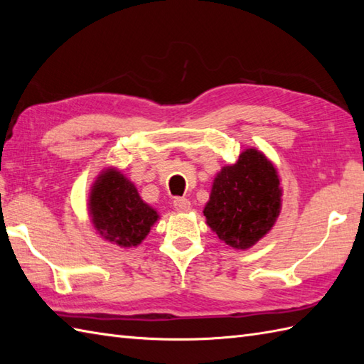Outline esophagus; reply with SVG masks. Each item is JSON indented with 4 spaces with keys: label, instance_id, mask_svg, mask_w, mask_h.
I'll list each match as a JSON object with an SVG mask.
<instances>
[{
    "label": "esophagus",
    "instance_id": "1",
    "mask_svg": "<svg viewBox=\"0 0 364 364\" xmlns=\"http://www.w3.org/2000/svg\"><path fill=\"white\" fill-rule=\"evenodd\" d=\"M173 206L178 213H188L191 210V202L188 198H175Z\"/></svg>",
    "mask_w": 364,
    "mask_h": 364
}]
</instances>
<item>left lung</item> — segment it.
<instances>
[{
	"mask_svg": "<svg viewBox=\"0 0 364 364\" xmlns=\"http://www.w3.org/2000/svg\"><path fill=\"white\" fill-rule=\"evenodd\" d=\"M283 189L274 162L257 149H245L215 175L203 208L206 225L220 241L247 250L261 241L282 211Z\"/></svg>",
	"mask_w": 364,
	"mask_h": 364,
	"instance_id": "8db88e82",
	"label": "left lung"
}]
</instances>
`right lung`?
I'll use <instances>...</instances> for the list:
<instances>
[{
  "mask_svg": "<svg viewBox=\"0 0 364 364\" xmlns=\"http://www.w3.org/2000/svg\"><path fill=\"white\" fill-rule=\"evenodd\" d=\"M87 211L92 227L107 242L123 249L137 247L159 214L139 196L134 183L119 168H103L92 183Z\"/></svg>",
  "mask_w": 364,
  "mask_h": 364,
  "instance_id": "add662e5",
  "label": "right lung"
}]
</instances>
